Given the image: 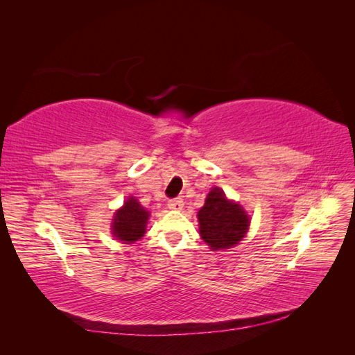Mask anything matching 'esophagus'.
Here are the masks:
<instances>
[{"label":"esophagus","mask_w":355,"mask_h":355,"mask_svg":"<svg viewBox=\"0 0 355 355\" xmlns=\"http://www.w3.org/2000/svg\"><path fill=\"white\" fill-rule=\"evenodd\" d=\"M183 206H184L183 198H180V197L178 198H172V200L168 201V207L171 210H182Z\"/></svg>","instance_id":"esophagus-1"}]
</instances>
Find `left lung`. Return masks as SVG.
<instances>
[{"mask_svg":"<svg viewBox=\"0 0 355 355\" xmlns=\"http://www.w3.org/2000/svg\"><path fill=\"white\" fill-rule=\"evenodd\" d=\"M200 235L212 250H224L243 241L250 225V216L243 206L230 201L220 187L207 193L205 206L198 210Z\"/></svg>","mask_w":355,"mask_h":355,"instance_id":"left-lung-1","label":"left lung"}]
</instances>
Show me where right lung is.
Masks as SVG:
<instances>
[{"instance_id":"obj_1","label":"right lung","mask_w":355,"mask_h":355,"mask_svg":"<svg viewBox=\"0 0 355 355\" xmlns=\"http://www.w3.org/2000/svg\"><path fill=\"white\" fill-rule=\"evenodd\" d=\"M149 212L134 197H130L123 206L116 210L111 223L112 235L123 241L125 244H132L146 233Z\"/></svg>"}]
</instances>
